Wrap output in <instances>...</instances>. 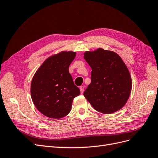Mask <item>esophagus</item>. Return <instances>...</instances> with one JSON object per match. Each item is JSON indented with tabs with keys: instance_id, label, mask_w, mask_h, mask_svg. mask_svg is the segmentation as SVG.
Here are the masks:
<instances>
[{
	"instance_id": "obj_1",
	"label": "esophagus",
	"mask_w": 158,
	"mask_h": 158,
	"mask_svg": "<svg viewBox=\"0 0 158 158\" xmlns=\"http://www.w3.org/2000/svg\"><path fill=\"white\" fill-rule=\"evenodd\" d=\"M80 89L81 94H83L84 91V85H81V86L80 87Z\"/></svg>"
}]
</instances>
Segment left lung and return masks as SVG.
<instances>
[{
  "mask_svg": "<svg viewBox=\"0 0 158 158\" xmlns=\"http://www.w3.org/2000/svg\"><path fill=\"white\" fill-rule=\"evenodd\" d=\"M84 59L92 68L91 83L84 97L96 111L111 114L121 109L130 96V73L116 52L99 48L84 52Z\"/></svg>",
  "mask_w": 158,
  "mask_h": 158,
  "instance_id": "1",
  "label": "left lung"
}]
</instances>
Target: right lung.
Returning <instances> with one entry per match:
<instances>
[{
    "label": "right lung",
    "instance_id": "1",
    "mask_svg": "<svg viewBox=\"0 0 158 158\" xmlns=\"http://www.w3.org/2000/svg\"><path fill=\"white\" fill-rule=\"evenodd\" d=\"M76 52L63 51L46 59L31 80V96L40 113L60 118L70 113L73 99L80 94L69 68Z\"/></svg>",
    "mask_w": 158,
    "mask_h": 158
}]
</instances>
